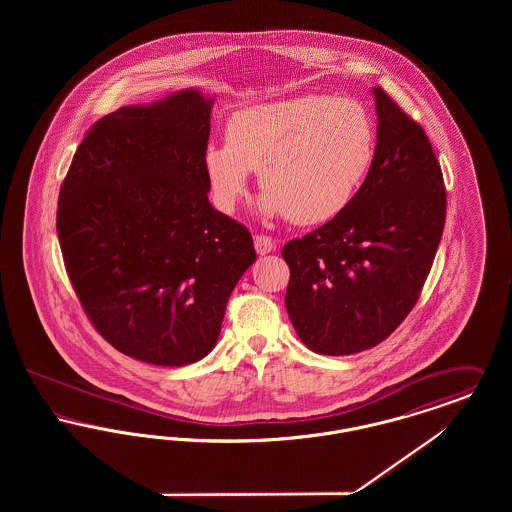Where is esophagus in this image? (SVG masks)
Here are the masks:
<instances>
[{
    "label": "esophagus",
    "instance_id": "esophagus-1",
    "mask_svg": "<svg viewBox=\"0 0 512 512\" xmlns=\"http://www.w3.org/2000/svg\"><path fill=\"white\" fill-rule=\"evenodd\" d=\"M255 249L259 255H267L272 249H274V240L270 236H263V234H257L255 236Z\"/></svg>",
    "mask_w": 512,
    "mask_h": 512
}]
</instances>
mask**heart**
<instances>
[{
    "mask_svg": "<svg viewBox=\"0 0 512 512\" xmlns=\"http://www.w3.org/2000/svg\"><path fill=\"white\" fill-rule=\"evenodd\" d=\"M374 149V124L359 101L303 96L234 113L226 144L205 147L203 169L220 211L238 209L255 171L267 188L259 199L265 217L313 226L353 203Z\"/></svg>",
    "mask_w": 512,
    "mask_h": 512,
    "instance_id": "obj_1",
    "label": "heart"
}]
</instances>
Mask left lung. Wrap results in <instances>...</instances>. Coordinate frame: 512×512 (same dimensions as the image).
I'll list each match as a JSON object with an SVG mask.
<instances>
[{
  "mask_svg": "<svg viewBox=\"0 0 512 512\" xmlns=\"http://www.w3.org/2000/svg\"><path fill=\"white\" fill-rule=\"evenodd\" d=\"M378 142L353 203L284 245L286 309L311 351L353 355L386 340L411 313L434 263L447 195L418 122L374 88Z\"/></svg>",
  "mask_w": 512,
  "mask_h": 512,
  "instance_id": "obj_1",
  "label": "left lung"
}]
</instances>
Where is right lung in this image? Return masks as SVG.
I'll return each mask as SVG.
<instances>
[{"label": "right lung", "mask_w": 512, "mask_h": 512, "mask_svg": "<svg viewBox=\"0 0 512 512\" xmlns=\"http://www.w3.org/2000/svg\"><path fill=\"white\" fill-rule=\"evenodd\" d=\"M213 98L182 90L99 119L74 153L57 236L94 328L124 355L192 365L257 259L244 224L213 209L203 153Z\"/></svg>", "instance_id": "right-lung-1"}]
</instances>
